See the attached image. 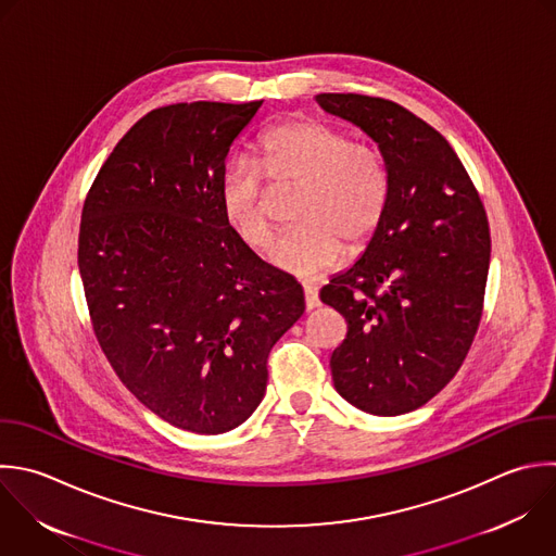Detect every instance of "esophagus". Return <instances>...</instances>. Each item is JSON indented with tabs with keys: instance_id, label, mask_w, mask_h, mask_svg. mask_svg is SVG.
<instances>
[{
	"instance_id": "34e87169",
	"label": "esophagus",
	"mask_w": 556,
	"mask_h": 556,
	"mask_svg": "<svg viewBox=\"0 0 556 556\" xmlns=\"http://www.w3.org/2000/svg\"><path fill=\"white\" fill-rule=\"evenodd\" d=\"M304 306H306V311H315L321 306L315 287H304Z\"/></svg>"
}]
</instances>
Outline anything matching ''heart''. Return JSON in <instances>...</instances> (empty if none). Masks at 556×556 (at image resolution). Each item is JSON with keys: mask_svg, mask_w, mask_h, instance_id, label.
I'll use <instances>...</instances> for the list:
<instances>
[{"mask_svg": "<svg viewBox=\"0 0 556 556\" xmlns=\"http://www.w3.org/2000/svg\"><path fill=\"white\" fill-rule=\"evenodd\" d=\"M256 166L230 163L219 178V208L232 235L252 250L271 241L265 178L276 189H298L293 222L269 252L271 265L300 280L337 269L350 252L363 250L380 228L389 204V169L380 150L350 141L330 124L289 119L269 128L256 146Z\"/></svg>", "mask_w": 556, "mask_h": 556, "instance_id": "b5f03b06", "label": "heart"}]
</instances>
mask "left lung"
<instances>
[{"label": "left lung", "mask_w": 556, "mask_h": 556, "mask_svg": "<svg viewBox=\"0 0 556 556\" xmlns=\"http://www.w3.org/2000/svg\"><path fill=\"white\" fill-rule=\"evenodd\" d=\"M317 104L378 143L389 169L384 219L363 256L321 289L348 321L330 356L341 397L402 415L463 365L482 315L491 237L484 206L450 143L404 106L358 93Z\"/></svg>", "instance_id": "1"}]
</instances>
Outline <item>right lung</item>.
<instances>
[{"instance_id":"obj_1","label":"right lung","mask_w":556,"mask_h":556,"mask_svg":"<svg viewBox=\"0 0 556 556\" xmlns=\"http://www.w3.org/2000/svg\"><path fill=\"white\" fill-rule=\"evenodd\" d=\"M263 102H191L141 117L83 208L78 267L119 380L176 428L219 434L267 389V356L302 317L300 285L226 226L219 178Z\"/></svg>"}]
</instances>
